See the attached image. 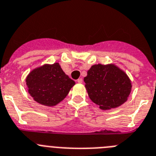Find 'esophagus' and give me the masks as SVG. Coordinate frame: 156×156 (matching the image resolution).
<instances>
[{
    "instance_id": "34e87169",
    "label": "esophagus",
    "mask_w": 156,
    "mask_h": 156,
    "mask_svg": "<svg viewBox=\"0 0 156 156\" xmlns=\"http://www.w3.org/2000/svg\"><path fill=\"white\" fill-rule=\"evenodd\" d=\"M82 82H83L82 78H78V79L77 80V82H78V83H82Z\"/></svg>"
}]
</instances>
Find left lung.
Wrapping results in <instances>:
<instances>
[{
    "instance_id": "obj_1",
    "label": "left lung",
    "mask_w": 156,
    "mask_h": 156,
    "mask_svg": "<svg viewBox=\"0 0 156 156\" xmlns=\"http://www.w3.org/2000/svg\"><path fill=\"white\" fill-rule=\"evenodd\" d=\"M84 82L90 100L102 110L124 104L132 88L127 74L114 64L93 65Z\"/></svg>"
}]
</instances>
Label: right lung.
Masks as SVG:
<instances>
[{
	"label": "right lung",
	"instance_id": "right-lung-1",
	"mask_svg": "<svg viewBox=\"0 0 156 156\" xmlns=\"http://www.w3.org/2000/svg\"><path fill=\"white\" fill-rule=\"evenodd\" d=\"M28 92L36 102L55 106L62 101L74 86V81L63 72L58 63L34 69L26 79Z\"/></svg>",
	"mask_w": 156,
	"mask_h": 156
}]
</instances>
